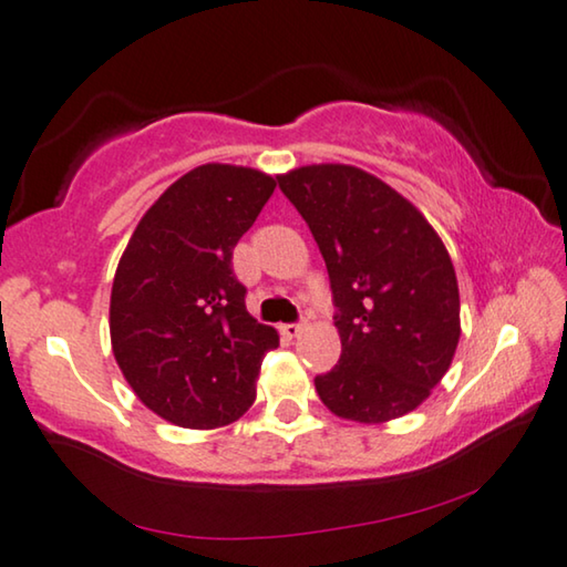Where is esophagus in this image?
<instances>
[{
    "label": "esophagus",
    "instance_id": "obj_1",
    "mask_svg": "<svg viewBox=\"0 0 567 567\" xmlns=\"http://www.w3.org/2000/svg\"><path fill=\"white\" fill-rule=\"evenodd\" d=\"M302 328H306V323H285L280 326V333L285 338H298L302 333Z\"/></svg>",
    "mask_w": 567,
    "mask_h": 567
}]
</instances>
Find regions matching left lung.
Masks as SVG:
<instances>
[{
	"mask_svg": "<svg viewBox=\"0 0 567 567\" xmlns=\"http://www.w3.org/2000/svg\"><path fill=\"white\" fill-rule=\"evenodd\" d=\"M306 218L333 290L341 359L316 377L333 415L374 425L408 415L451 367L458 280L445 244L408 198L353 165L277 175Z\"/></svg>",
	"mask_w": 567,
	"mask_h": 567,
	"instance_id": "left-lung-1",
	"label": "left lung"
}]
</instances>
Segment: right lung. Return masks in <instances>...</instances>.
Segmentation results:
<instances>
[{"mask_svg": "<svg viewBox=\"0 0 567 567\" xmlns=\"http://www.w3.org/2000/svg\"><path fill=\"white\" fill-rule=\"evenodd\" d=\"M277 181L208 163L152 203L116 267L109 331L134 394L173 425L210 430L251 408L272 326L249 316L236 280V241L257 221Z\"/></svg>", "mask_w": 567, "mask_h": 567, "instance_id": "add662e5", "label": "right lung"}]
</instances>
